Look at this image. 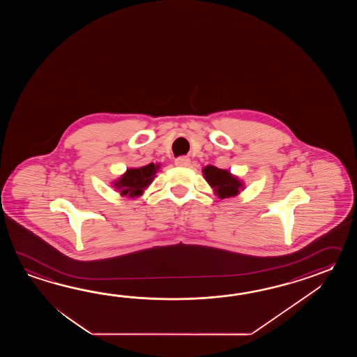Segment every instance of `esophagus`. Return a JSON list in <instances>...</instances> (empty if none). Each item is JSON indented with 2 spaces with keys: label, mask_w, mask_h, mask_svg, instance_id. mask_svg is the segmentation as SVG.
Wrapping results in <instances>:
<instances>
[{
  "label": "esophagus",
  "mask_w": 357,
  "mask_h": 357,
  "mask_svg": "<svg viewBox=\"0 0 357 357\" xmlns=\"http://www.w3.org/2000/svg\"><path fill=\"white\" fill-rule=\"evenodd\" d=\"M175 165L176 166H178V167H189L190 158L189 157H185V155L178 157V158H176Z\"/></svg>",
  "instance_id": "34e87169"
}]
</instances>
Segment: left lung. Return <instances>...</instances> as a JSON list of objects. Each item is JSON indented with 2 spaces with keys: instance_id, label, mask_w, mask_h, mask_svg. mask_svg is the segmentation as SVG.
<instances>
[{
  "instance_id": "obj_1",
  "label": "left lung",
  "mask_w": 357,
  "mask_h": 357,
  "mask_svg": "<svg viewBox=\"0 0 357 357\" xmlns=\"http://www.w3.org/2000/svg\"><path fill=\"white\" fill-rule=\"evenodd\" d=\"M205 180L212 186L215 194L220 199L236 197L240 189H243V183L235 176L231 175L226 169L214 167V166H206L203 169Z\"/></svg>"
}]
</instances>
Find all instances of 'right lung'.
<instances>
[{
    "mask_svg": "<svg viewBox=\"0 0 357 357\" xmlns=\"http://www.w3.org/2000/svg\"><path fill=\"white\" fill-rule=\"evenodd\" d=\"M160 166L151 163L144 167L130 168L119 181L114 182V188L120 190L122 197H139L143 194L145 188L151 185L154 175Z\"/></svg>",
    "mask_w": 357,
    "mask_h": 357,
    "instance_id": "obj_1",
    "label": "right lung"
}]
</instances>
